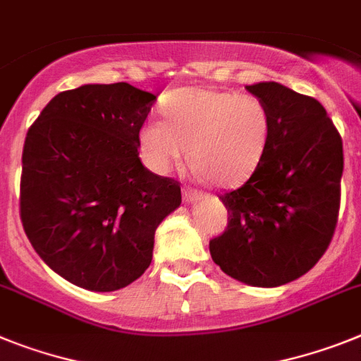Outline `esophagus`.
<instances>
[{
	"instance_id": "esophagus-1",
	"label": "esophagus",
	"mask_w": 361,
	"mask_h": 361,
	"mask_svg": "<svg viewBox=\"0 0 361 361\" xmlns=\"http://www.w3.org/2000/svg\"><path fill=\"white\" fill-rule=\"evenodd\" d=\"M198 198H200L198 190H192V189L183 190V202H185V204H195Z\"/></svg>"
}]
</instances>
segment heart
<instances>
[{
  "label": "heart",
  "instance_id": "1",
  "mask_svg": "<svg viewBox=\"0 0 361 361\" xmlns=\"http://www.w3.org/2000/svg\"><path fill=\"white\" fill-rule=\"evenodd\" d=\"M165 121L148 119L139 128L145 165L169 174L185 157L192 172L218 187L246 181L264 159L274 121L262 99L214 87L190 86L161 102Z\"/></svg>",
  "mask_w": 361,
  "mask_h": 361
}]
</instances>
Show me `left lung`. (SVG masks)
<instances>
[{
    "label": "left lung",
    "mask_w": 361,
    "mask_h": 361,
    "mask_svg": "<svg viewBox=\"0 0 361 361\" xmlns=\"http://www.w3.org/2000/svg\"><path fill=\"white\" fill-rule=\"evenodd\" d=\"M268 104V152L250 180L220 196L227 229L209 242L214 264L240 283H292L329 247L340 211L343 143L326 110L279 82L246 86Z\"/></svg>",
    "instance_id": "8db88e82"
}]
</instances>
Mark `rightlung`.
Listing matches in <instances>:
<instances>
[{
    "mask_svg": "<svg viewBox=\"0 0 361 361\" xmlns=\"http://www.w3.org/2000/svg\"><path fill=\"white\" fill-rule=\"evenodd\" d=\"M157 97L126 82L53 97L27 132L20 213L45 264L92 292L134 283L154 233L180 207L178 181L145 169L139 128Z\"/></svg>",
    "mask_w": 361,
    "mask_h": 361,
    "instance_id": "obj_1",
    "label": "right lung"
}]
</instances>
